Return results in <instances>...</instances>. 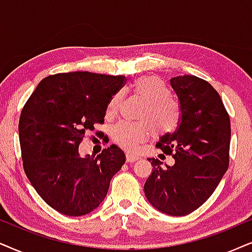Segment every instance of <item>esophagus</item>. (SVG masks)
Masks as SVG:
<instances>
[{
	"label": "esophagus",
	"instance_id": "esophagus-1",
	"mask_svg": "<svg viewBox=\"0 0 252 252\" xmlns=\"http://www.w3.org/2000/svg\"><path fill=\"white\" fill-rule=\"evenodd\" d=\"M139 157L133 156L131 153H126V161H128V162H135V161H137Z\"/></svg>",
	"mask_w": 252,
	"mask_h": 252
}]
</instances>
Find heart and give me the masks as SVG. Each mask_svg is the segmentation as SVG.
<instances>
[{"label": "heart", "mask_w": 252, "mask_h": 252, "mask_svg": "<svg viewBox=\"0 0 252 252\" xmlns=\"http://www.w3.org/2000/svg\"><path fill=\"white\" fill-rule=\"evenodd\" d=\"M132 91L144 99L138 113L140 122L122 121L113 128V140L128 150H135L137 145L150 136L161 137L173 133L181 122V109L179 103L170 96L166 84L154 76H144L132 84ZM120 92L110 98L107 106V114L112 115L117 110L121 101Z\"/></svg>", "instance_id": "heart-1"}]
</instances>
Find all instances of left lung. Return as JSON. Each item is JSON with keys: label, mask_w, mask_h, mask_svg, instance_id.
<instances>
[{"label": "left lung", "mask_w": 252, "mask_h": 252, "mask_svg": "<svg viewBox=\"0 0 252 252\" xmlns=\"http://www.w3.org/2000/svg\"><path fill=\"white\" fill-rule=\"evenodd\" d=\"M180 101L176 131L157 147L175 159L166 168L154 158L144 192L151 205L174 217L187 216L214 192L229 165L230 120L219 93L206 80L184 75L170 79Z\"/></svg>", "instance_id": "1"}]
</instances>
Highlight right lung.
<instances>
[{
  "label": "right lung",
  "instance_id": "right-lung-1",
  "mask_svg": "<svg viewBox=\"0 0 252 252\" xmlns=\"http://www.w3.org/2000/svg\"><path fill=\"white\" fill-rule=\"evenodd\" d=\"M124 82V76L56 73L43 78L25 103L18 126L23 166L39 196L58 212L80 217L95 210L126 162L116 145L96 157L78 152L85 131L103 123Z\"/></svg>",
  "mask_w": 252,
  "mask_h": 252
}]
</instances>
